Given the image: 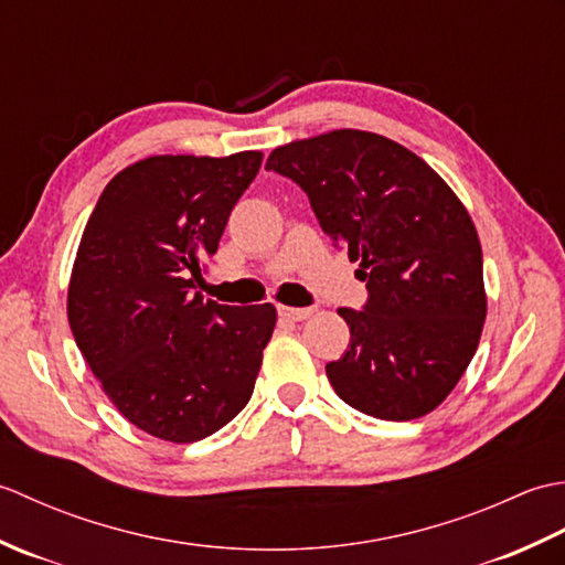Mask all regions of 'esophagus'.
Returning <instances> with one entry per match:
<instances>
[{"label": "esophagus", "mask_w": 565, "mask_h": 565, "mask_svg": "<svg viewBox=\"0 0 565 565\" xmlns=\"http://www.w3.org/2000/svg\"><path fill=\"white\" fill-rule=\"evenodd\" d=\"M276 310H279V316H281V318H286V320H306V318H310V316L316 313V308H313V306H308V308L279 306Z\"/></svg>", "instance_id": "34e87169"}]
</instances>
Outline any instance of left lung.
Returning <instances> with one entry per match:
<instances>
[{
    "label": "left lung",
    "mask_w": 565,
    "mask_h": 565,
    "mask_svg": "<svg viewBox=\"0 0 565 565\" xmlns=\"http://www.w3.org/2000/svg\"><path fill=\"white\" fill-rule=\"evenodd\" d=\"M267 170L306 191L322 233L366 281L364 308L338 310L352 340L326 366L334 393L393 423L435 411L486 320L483 252L463 203L415 152L366 130L289 142Z\"/></svg>",
    "instance_id": "1"
}]
</instances>
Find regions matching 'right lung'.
Returning <instances> with one entry per match:
<instances>
[{"label": "right lung", "mask_w": 565, "mask_h": 565, "mask_svg": "<svg viewBox=\"0 0 565 565\" xmlns=\"http://www.w3.org/2000/svg\"><path fill=\"white\" fill-rule=\"evenodd\" d=\"M262 152L158 154L118 172L82 233L67 320L82 356L128 423L189 444L243 411L276 310L194 291Z\"/></svg>", "instance_id": "1"}]
</instances>
